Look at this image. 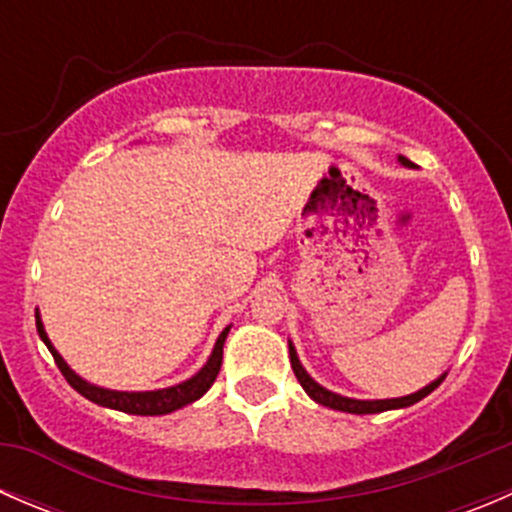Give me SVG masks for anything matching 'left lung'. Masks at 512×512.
Segmentation results:
<instances>
[{
  "instance_id": "left-lung-1",
  "label": "left lung",
  "mask_w": 512,
  "mask_h": 512,
  "mask_svg": "<svg viewBox=\"0 0 512 512\" xmlns=\"http://www.w3.org/2000/svg\"><path fill=\"white\" fill-rule=\"evenodd\" d=\"M399 163L406 165V168H411V160L399 156ZM289 361H292V369H294V376H297V381L302 384V389L307 391L309 399H314L317 404L322 406H329V409H337V411H347V414H381V411H391V409H406V406H414L416 401L426 399L428 394H431L433 389H438L441 386V381L446 379V374L438 376L436 381H431L428 386H423L421 391H416V394H409V396H401V399H376V401H361V399H349V396H339L334 394V391L324 389L322 384H317V381L312 379V376L304 371V366L299 364V356H297V349H294V344L289 342Z\"/></svg>"
}]
</instances>
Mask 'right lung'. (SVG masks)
Here are the masks:
<instances>
[{
    "label": "right lung",
    "mask_w": 512,
    "mask_h": 512,
    "mask_svg": "<svg viewBox=\"0 0 512 512\" xmlns=\"http://www.w3.org/2000/svg\"><path fill=\"white\" fill-rule=\"evenodd\" d=\"M36 332H39L41 342L46 344V349H49L51 356H54L56 366L61 369L64 379L69 381L81 396H86V399L94 401L98 406H106V409L123 411V414L163 416V414H170V411H178L183 409V406L193 404V401H198L200 396L213 386V381L218 379L220 364H223V344L227 339V332H230V327H225L223 332H220L213 354H210V359L205 361V366L198 371V374L190 376V379L183 381V384H175V386H168V389H156V391H113V389H103V386L89 384V381L81 379V376L66 364L64 356L56 352L54 344L49 342V337H46L44 332V324H41L39 309H36Z\"/></svg>",
    "instance_id": "obj_1"
}]
</instances>
